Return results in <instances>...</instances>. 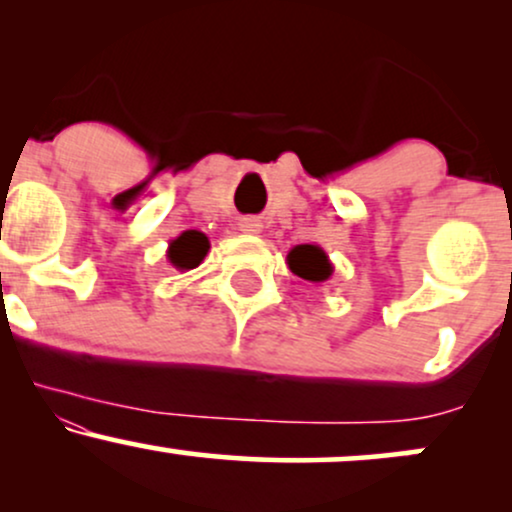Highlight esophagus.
Returning a JSON list of instances; mask_svg holds the SVG:
<instances>
[{
    "instance_id": "34e87169",
    "label": "esophagus",
    "mask_w": 512,
    "mask_h": 512,
    "mask_svg": "<svg viewBox=\"0 0 512 512\" xmlns=\"http://www.w3.org/2000/svg\"><path fill=\"white\" fill-rule=\"evenodd\" d=\"M238 228L243 233H252V236H255V233H262V223L260 219H255V216H245V219H240Z\"/></svg>"
}]
</instances>
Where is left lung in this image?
I'll use <instances>...</instances> for the list:
<instances>
[{
    "instance_id": "8db88e82",
    "label": "left lung",
    "mask_w": 512,
    "mask_h": 512,
    "mask_svg": "<svg viewBox=\"0 0 512 512\" xmlns=\"http://www.w3.org/2000/svg\"><path fill=\"white\" fill-rule=\"evenodd\" d=\"M286 264L296 276H301L305 281H313V284H322L327 281L334 272L330 257L327 252L320 248V245H296V248L289 250L286 255Z\"/></svg>"
}]
</instances>
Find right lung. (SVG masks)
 Returning <instances> with one entry per match:
<instances>
[{"instance_id":"obj_1","label":"right lung","mask_w":512,"mask_h":512,"mask_svg":"<svg viewBox=\"0 0 512 512\" xmlns=\"http://www.w3.org/2000/svg\"><path fill=\"white\" fill-rule=\"evenodd\" d=\"M209 252V238L202 231H182L178 238H173L168 243V262L170 267H175L178 272H190L202 264L204 257Z\"/></svg>"}]
</instances>
